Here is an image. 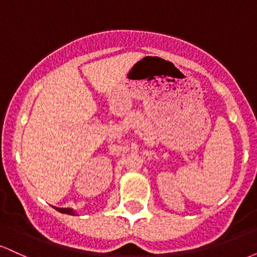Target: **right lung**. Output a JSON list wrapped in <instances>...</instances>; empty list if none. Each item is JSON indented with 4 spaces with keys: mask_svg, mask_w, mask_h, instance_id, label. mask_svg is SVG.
<instances>
[{
    "mask_svg": "<svg viewBox=\"0 0 257 257\" xmlns=\"http://www.w3.org/2000/svg\"><path fill=\"white\" fill-rule=\"evenodd\" d=\"M58 211H60V213L63 214H67V215H75V213L71 210V209H67V208H55Z\"/></svg>",
    "mask_w": 257,
    "mask_h": 257,
    "instance_id": "obj_1",
    "label": "right lung"
}]
</instances>
